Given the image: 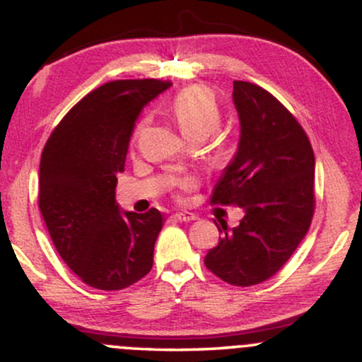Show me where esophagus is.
I'll list each match as a JSON object with an SVG mask.
<instances>
[{"mask_svg": "<svg viewBox=\"0 0 362 362\" xmlns=\"http://www.w3.org/2000/svg\"><path fill=\"white\" fill-rule=\"evenodd\" d=\"M173 218H175L177 221L189 223V221H195V219H197V216H195L194 213H189V211H180V213L173 214Z\"/></svg>", "mask_w": 362, "mask_h": 362, "instance_id": "esophagus-1", "label": "esophagus"}]
</instances>
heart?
<instances>
[{
    "mask_svg": "<svg viewBox=\"0 0 362 362\" xmlns=\"http://www.w3.org/2000/svg\"><path fill=\"white\" fill-rule=\"evenodd\" d=\"M170 115L189 141H204L218 131L221 124V110L213 93L202 86L182 90L170 103ZM223 156L219 149L218 158Z\"/></svg>",
    "mask_w": 362,
    "mask_h": 362,
    "instance_id": "1",
    "label": "heart"
}]
</instances>
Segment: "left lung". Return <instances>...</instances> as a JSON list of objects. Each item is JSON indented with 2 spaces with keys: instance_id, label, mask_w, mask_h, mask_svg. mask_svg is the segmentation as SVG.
I'll list each match as a JSON object with an SVG mask.
<instances>
[{
  "instance_id": "left-lung-1",
  "label": "left lung",
  "mask_w": 362,
  "mask_h": 362,
  "mask_svg": "<svg viewBox=\"0 0 362 362\" xmlns=\"http://www.w3.org/2000/svg\"><path fill=\"white\" fill-rule=\"evenodd\" d=\"M233 103L238 148L216 182L213 202L242 207L245 216L233 230L221 224L223 238L204 264L219 279L245 288L272 277L308 233L315 155L298 120L269 91L235 81Z\"/></svg>"
}]
</instances>
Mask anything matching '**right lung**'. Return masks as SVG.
I'll list each match as a JSON object with an SVG mask.
<instances>
[{"mask_svg":"<svg viewBox=\"0 0 362 362\" xmlns=\"http://www.w3.org/2000/svg\"><path fill=\"white\" fill-rule=\"evenodd\" d=\"M170 86L160 80L105 83L64 115L44 146L40 213L61 259L95 289H124L153 267L163 216L122 211L115 187L139 112Z\"/></svg>","mask_w":362,"mask_h":362,"instance_id":"add662e5","label":"right lung"}]
</instances>
